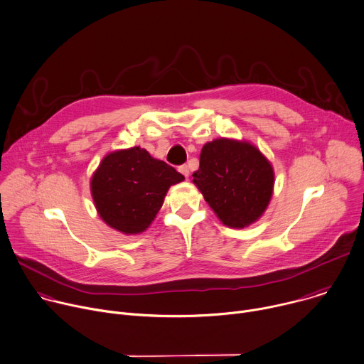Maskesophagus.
I'll list each match as a JSON object with an SVG mask.
<instances>
[{"mask_svg": "<svg viewBox=\"0 0 364 364\" xmlns=\"http://www.w3.org/2000/svg\"><path fill=\"white\" fill-rule=\"evenodd\" d=\"M179 172H181L185 178H189V166H188V165L179 166Z\"/></svg>", "mask_w": 364, "mask_h": 364, "instance_id": "34e87169", "label": "esophagus"}]
</instances>
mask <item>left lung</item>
<instances>
[{"label": "left lung", "instance_id": "left-lung-1", "mask_svg": "<svg viewBox=\"0 0 364 364\" xmlns=\"http://www.w3.org/2000/svg\"><path fill=\"white\" fill-rule=\"evenodd\" d=\"M192 182L220 221L245 228L265 212L274 191V169L247 140L220 137L203 144Z\"/></svg>", "mask_w": 364, "mask_h": 364}]
</instances>
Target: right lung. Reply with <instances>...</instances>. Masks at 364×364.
I'll list each match as a JSON object with an SVG mask.
<instances>
[{"mask_svg":"<svg viewBox=\"0 0 364 364\" xmlns=\"http://www.w3.org/2000/svg\"><path fill=\"white\" fill-rule=\"evenodd\" d=\"M183 175L146 149L133 146L107 154L90 179L99 216L124 235H137L154 223L172 185Z\"/></svg>","mask_w":364,"mask_h":364,"instance_id":"1","label":"right lung"}]
</instances>
